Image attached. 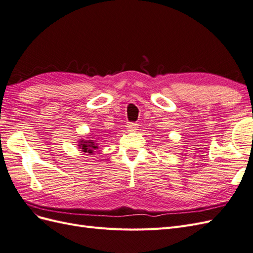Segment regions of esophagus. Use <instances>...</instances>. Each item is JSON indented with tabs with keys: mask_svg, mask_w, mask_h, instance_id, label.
<instances>
[{
	"mask_svg": "<svg viewBox=\"0 0 253 253\" xmlns=\"http://www.w3.org/2000/svg\"><path fill=\"white\" fill-rule=\"evenodd\" d=\"M126 127L129 132H134V131H136L137 127H138V125L135 124V122H129V124H127Z\"/></svg>",
	"mask_w": 253,
	"mask_h": 253,
	"instance_id": "34e87169",
	"label": "esophagus"
}]
</instances>
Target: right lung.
Instances as JSON below:
<instances>
[{"mask_svg":"<svg viewBox=\"0 0 253 253\" xmlns=\"http://www.w3.org/2000/svg\"><path fill=\"white\" fill-rule=\"evenodd\" d=\"M79 148L83 152H85V153L87 152V153H89V154H91L93 151L96 150L98 147L94 140H81L79 143Z\"/></svg>","mask_w":253,"mask_h":253,"instance_id":"1","label":"right lung"}]
</instances>
